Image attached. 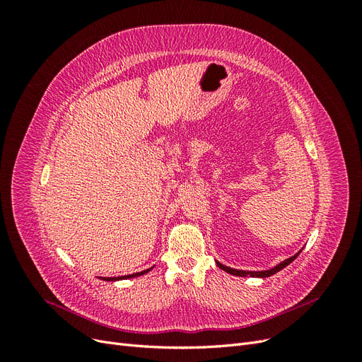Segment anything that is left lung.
Wrapping results in <instances>:
<instances>
[{
	"mask_svg": "<svg viewBox=\"0 0 362 362\" xmlns=\"http://www.w3.org/2000/svg\"><path fill=\"white\" fill-rule=\"evenodd\" d=\"M302 249L298 252V254H294L293 257L284 259L282 262H279V264H276L275 267H272L269 270H258V272H250V270H237V269H233V267H228L225 264H222V262L216 261V264L218 269H222L223 272L229 273V275H234V276H252V278H267V276H272L275 275V273H278L279 270H282L284 267H287L290 262H293L296 258H298V255L300 254Z\"/></svg>",
	"mask_w": 362,
	"mask_h": 362,
	"instance_id": "1",
	"label": "left lung"
}]
</instances>
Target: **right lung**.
<instances>
[{
  "label": "right lung",
  "mask_w": 362,
  "mask_h": 362,
  "mask_svg": "<svg viewBox=\"0 0 362 362\" xmlns=\"http://www.w3.org/2000/svg\"><path fill=\"white\" fill-rule=\"evenodd\" d=\"M152 269V267H151ZM151 269H146V270H141V272H137V273H131V275H125V276H117V278H101L103 281H120V279H129V278H137V276H141L145 275V273H148Z\"/></svg>",
  "instance_id": "right-lung-1"
}]
</instances>
